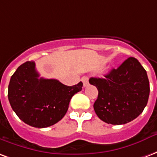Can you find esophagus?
Masks as SVG:
<instances>
[{
  "mask_svg": "<svg viewBox=\"0 0 157 157\" xmlns=\"http://www.w3.org/2000/svg\"><path fill=\"white\" fill-rule=\"evenodd\" d=\"M82 82L83 83V87H87L89 85V79L87 77H83L82 78Z\"/></svg>",
  "mask_w": 157,
  "mask_h": 157,
  "instance_id": "1",
  "label": "esophagus"
}]
</instances>
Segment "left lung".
Here are the masks:
<instances>
[{"mask_svg": "<svg viewBox=\"0 0 157 157\" xmlns=\"http://www.w3.org/2000/svg\"><path fill=\"white\" fill-rule=\"evenodd\" d=\"M98 98L94 104L96 115L105 123L124 124L139 116L147 105L150 83L140 62L129 58L104 78H90Z\"/></svg>", "mask_w": 157, "mask_h": 157, "instance_id": "1", "label": "left lung"}]
</instances>
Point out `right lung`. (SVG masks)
<instances>
[{"label": "right lung", "mask_w": 157, "mask_h": 157, "mask_svg": "<svg viewBox=\"0 0 157 157\" xmlns=\"http://www.w3.org/2000/svg\"><path fill=\"white\" fill-rule=\"evenodd\" d=\"M39 76L34 62H26L19 66L9 83L8 99L24 123L46 128L63 118L71 98L82 90L83 83L67 86L57 79Z\"/></svg>", "instance_id": "add662e5"}]
</instances>
